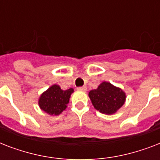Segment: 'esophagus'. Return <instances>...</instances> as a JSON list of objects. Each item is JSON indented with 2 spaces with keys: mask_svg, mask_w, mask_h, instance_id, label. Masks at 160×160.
Instances as JSON below:
<instances>
[{
  "mask_svg": "<svg viewBox=\"0 0 160 160\" xmlns=\"http://www.w3.org/2000/svg\"><path fill=\"white\" fill-rule=\"evenodd\" d=\"M78 90H81V91H86V87L85 86H82V87H78Z\"/></svg>",
  "mask_w": 160,
  "mask_h": 160,
  "instance_id": "obj_1",
  "label": "esophagus"
}]
</instances>
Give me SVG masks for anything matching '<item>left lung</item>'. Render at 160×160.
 I'll list each match as a JSON object with an SVG mask.
<instances>
[{
    "instance_id": "obj_1",
    "label": "left lung",
    "mask_w": 160,
    "mask_h": 160,
    "mask_svg": "<svg viewBox=\"0 0 160 160\" xmlns=\"http://www.w3.org/2000/svg\"><path fill=\"white\" fill-rule=\"evenodd\" d=\"M89 97L95 109L105 114H115L126 100L124 90L106 81L101 83L97 89L90 90Z\"/></svg>"
}]
</instances>
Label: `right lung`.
Listing matches in <instances>:
<instances>
[{"instance_id":"right-lung-1","label":"right lung","mask_w":160,"mask_h":160,"mask_svg":"<svg viewBox=\"0 0 160 160\" xmlns=\"http://www.w3.org/2000/svg\"><path fill=\"white\" fill-rule=\"evenodd\" d=\"M74 89L61 90L60 85H53L44 91L38 100V105L42 111L50 115H59L67 108Z\"/></svg>"}]
</instances>
